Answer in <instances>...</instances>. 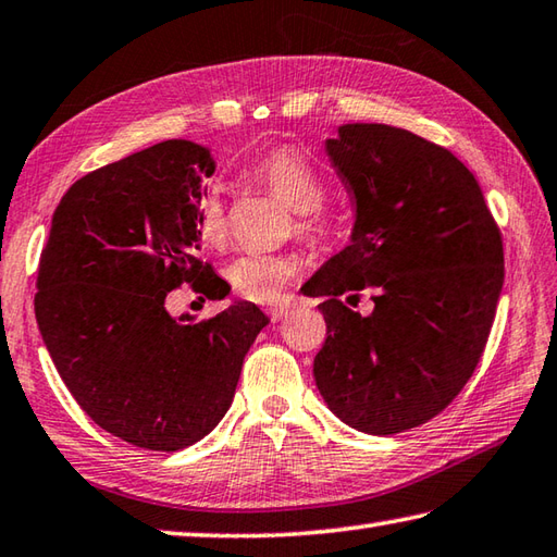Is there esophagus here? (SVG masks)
I'll return each instance as SVG.
<instances>
[{
    "label": "esophagus",
    "mask_w": 557,
    "mask_h": 557,
    "mask_svg": "<svg viewBox=\"0 0 557 557\" xmlns=\"http://www.w3.org/2000/svg\"><path fill=\"white\" fill-rule=\"evenodd\" d=\"M290 310H293L290 302H278V306H271L267 312H269V318H271V320L278 322V320L286 318V314H288Z\"/></svg>",
    "instance_id": "obj_1"
}]
</instances>
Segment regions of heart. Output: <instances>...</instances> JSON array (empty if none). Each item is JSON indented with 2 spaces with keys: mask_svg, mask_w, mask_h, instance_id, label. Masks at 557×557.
<instances>
[{
  "mask_svg": "<svg viewBox=\"0 0 557 557\" xmlns=\"http://www.w3.org/2000/svg\"><path fill=\"white\" fill-rule=\"evenodd\" d=\"M251 180L259 182L283 203L298 213L296 230L310 243H327L332 237L330 218L320 211L327 196L322 174L306 154L296 148H274L251 164ZM196 230L206 245H220L227 235V215L223 198L208 188L196 206ZM298 261L290 255L247 251L227 267V281L237 296L251 302H276L288 283L296 278Z\"/></svg>",
  "mask_w": 557,
  "mask_h": 557,
  "instance_id": "b5f03b06",
  "label": "heart"
}]
</instances>
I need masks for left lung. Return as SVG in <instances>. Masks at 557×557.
Returning <instances> with one entry per match:
<instances>
[{
  "instance_id": "left-lung-1",
  "label": "left lung",
  "mask_w": 557,
  "mask_h": 557,
  "mask_svg": "<svg viewBox=\"0 0 557 557\" xmlns=\"http://www.w3.org/2000/svg\"><path fill=\"white\" fill-rule=\"evenodd\" d=\"M327 154L356 223L351 245L302 286L327 298L314 381L342 422L400 434L444 412L475 373L505 281L502 233L475 176L442 145L349 123ZM361 289L374 290L369 319L343 302Z\"/></svg>"
}]
</instances>
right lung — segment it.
<instances>
[{"instance_id": "obj_1", "label": "right lung", "mask_w": 557, "mask_h": 557, "mask_svg": "<svg viewBox=\"0 0 557 557\" xmlns=\"http://www.w3.org/2000/svg\"><path fill=\"white\" fill-rule=\"evenodd\" d=\"M213 172L203 145L164 140L84 174L40 251L34 308L60 377L94 424L148 450L211 432L269 324L255 302L198 322L164 308L184 283L208 300L230 290L198 259L196 206Z\"/></svg>"}]
</instances>
